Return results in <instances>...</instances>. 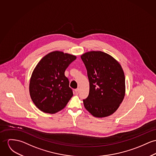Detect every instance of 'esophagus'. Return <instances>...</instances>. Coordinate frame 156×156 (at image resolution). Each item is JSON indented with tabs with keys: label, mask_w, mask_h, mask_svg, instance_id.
Returning <instances> with one entry per match:
<instances>
[{
	"label": "esophagus",
	"mask_w": 156,
	"mask_h": 156,
	"mask_svg": "<svg viewBox=\"0 0 156 156\" xmlns=\"http://www.w3.org/2000/svg\"><path fill=\"white\" fill-rule=\"evenodd\" d=\"M75 93H76V94H78L79 92H80V88H78L75 89Z\"/></svg>",
	"instance_id": "esophagus-1"
}]
</instances>
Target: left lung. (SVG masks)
<instances>
[{
    "instance_id": "8db88e82",
    "label": "left lung",
    "mask_w": 156,
    "mask_h": 156,
    "mask_svg": "<svg viewBox=\"0 0 156 156\" xmlns=\"http://www.w3.org/2000/svg\"><path fill=\"white\" fill-rule=\"evenodd\" d=\"M90 83L88 97L83 100L86 110L96 118L114 113L125 95V77L119 62L101 51H90L81 56Z\"/></svg>"
}]
</instances>
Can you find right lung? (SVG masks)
Here are the masks:
<instances>
[{"instance_id":"right-lung-1","label":"right lung","mask_w":156,"mask_h":156,"mask_svg":"<svg viewBox=\"0 0 156 156\" xmlns=\"http://www.w3.org/2000/svg\"><path fill=\"white\" fill-rule=\"evenodd\" d=\"M76 59L75 55L56 50L37 63L30 78L29 91L40 110L55 114L66 107L73 93L65 71Z\"/></svg>"}]
</instances>
